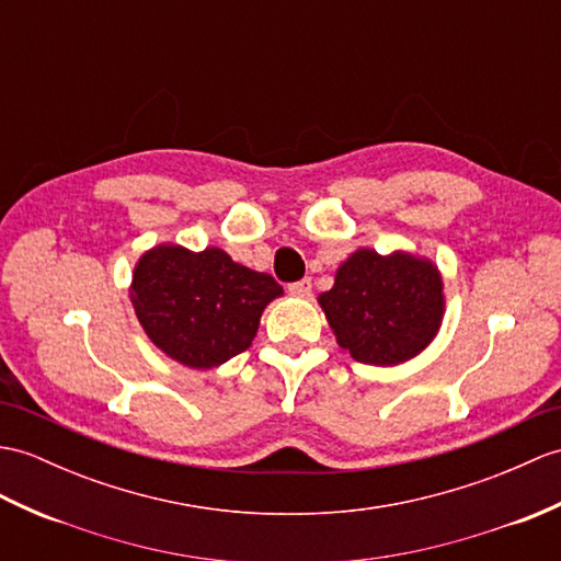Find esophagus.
<instances>
[{
    "label": "esophagus",
    "instance_id": "esophagus-1",
    "mask_svg": "<svg viewBox=\"0 0 561 561\" xmlns=\"http://www.w3.org/2000/svg\"><path fill=\"white\" fill-rule=\"evenodd\" d=\"M289 291L296 294V296H308V294L312 291L310 277H304V279H298V282H294V284H289Z\"/></svg>",
    "mask_w": 561,
    "mask_h": 561
}]
</instances>
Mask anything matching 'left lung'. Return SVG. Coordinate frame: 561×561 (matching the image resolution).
<instances>
[{
	"label": "left lung",
	"instance_id": "1",
	"mask_svg": "<svg viewBox=\"0 0 561 561\" xmlns=\"http://www.w3.org/2000/svg\"><path fill=\"white\" fill-rule=\"evenodd\" d=\"M318 301L336 344L370 366H397L421 354L445 310L442 277L430 260L368 249L336 270L334 286Z\"/></svg>",
	"mask_w": 561,
	"mask_h": 561
}]
</instances>
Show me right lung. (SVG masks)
I'll return each mask as SVG.
<instances>
[{
  "mask_svg": "<svg viewBox=\"0 0 561 561\" xmlns=\"http://www.w3.org/2000/svg\"><path fill=\"white\" fill-rule=\"evenodd\" d=\"M282 286L243 267L219 249L191 253L164 243L138 260L136 316L169 358L188 368H215L251 346L265 306Z\"/></svg>",
  "mask_w": 561,
  "mask_h": 561,
  "instance_id": "add662e5",
  "label": "right lung"
}]
</instances>
